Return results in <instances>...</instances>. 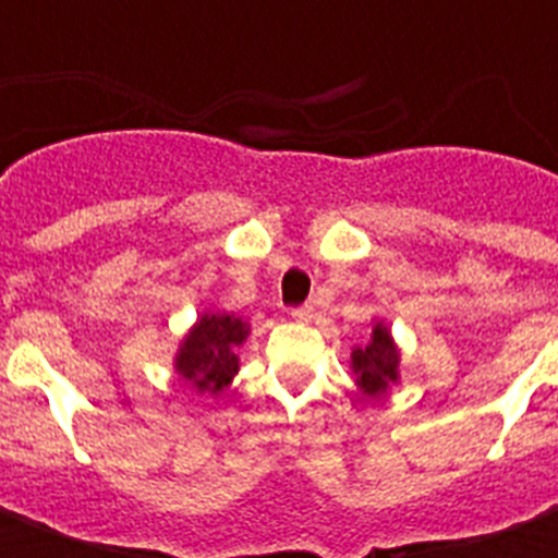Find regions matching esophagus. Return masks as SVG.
Returning <instances> with one entry per match:
<instances>
[{"label":"esophagus","mask_w":558,"mask_h":558,"mask_svg":"<svg viewBox=\"0 0 558 558\" xmlns=\"http://www.w3.org/2000/svg\"><path fill=\"white\" fill-rule=\"evenodd\" d=\"M313 313H315L313 304L295 306V310H292V318H295V322H301V324H306V322H313Z\"/></svg>","instance_id":"34e87169"}]
</instances>
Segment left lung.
I'll return each instance as SVG.
<instances>
[{
	"label": "left lung",
	"instance_id": "1",
	"mask_svg": "<svg viewBox=\"0 0 558 558\" xmlns=\"http://www.w3.org/2000/svg\"><path fill=\"white\" fill-rule=\"evenodd\" d=\"M399 350L390 339V332L385 324L373 327V339L367 348L353 350V371H356L359 388L365 393H385L390 381H397L399 371Z\"/></svg>",
	"mask_w": 558,
	"mask_h": 558
}]
</instances>
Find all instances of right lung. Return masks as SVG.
<instances>
[{"label": "right lung", "mask_w": 558, "mask_h": 558, "mask_svg": "<svg viewBox=\"0 0 558 558\" xmlns=\"http://www.w3.org/2000/svg\"><path fill=\"white\" fill-rule=\"evenodd\" d=\"M248 336V324L228 313H205L182 341L177 371L193 388L217 393L234 379L240 359L234 350Z\"/></svg>", "instance_id": "1"}]
</instances>
